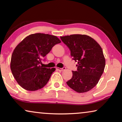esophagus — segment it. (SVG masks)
I'll return each instance as SVG.
<instances>
[{
    "instance_id": "1",
    "label": "esophagus",
    "mask_w": 122,
    "mask_h": 122,
    "mask_svg": "<svg viewBox=\"0 0 122 122\" xmlns=\"http://www.w3.org/2000/svg\"><path fill=\"white\" fill-rule=\"evenodd\" d=\"M56 69H57L59 71H64V70H66V67H63V68H56Z\"/></svg>"
}]
</instances>
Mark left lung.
Wrapping results in <instances>:
<instances>
[{"instance_id": "1", "label": "left lung", "mask_w": 122, "mask_h": 122, "mask_svg": "<svg viewBox=\"0 0 122 122\" xmlns=\"http://www.w3.org/2000/svg\"><path fill=\"white\" fill-rule=\"evenodd\" d=\"M61 39L78 63L77 71H72V77L66 84L78 93L88 92L97 84L104 71L106 60L101 46L86 35L72 34Z\"/></svg>"}]
</instances>
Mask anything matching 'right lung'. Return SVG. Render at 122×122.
I'll use <instances>...</instances> for the list:
<instances>
[{"label": "right lung", "mask_w": 122, "mask_h": 122, "mask_svg": "<svg viewBox=\"0 0 122 122\" xmlns=\"http://www.w3.org/2000/svg\"><path fill=\"white\" fill-rule=\"evenodd\" d=\"M61 41L56 36L36 33L25 38L13 51L10 69L17 83L24 89L34 91L47 84L54 68H43L42 59Z\"/></svg>", "instance_id": "obj_1"}]
</instances>
